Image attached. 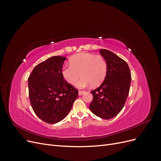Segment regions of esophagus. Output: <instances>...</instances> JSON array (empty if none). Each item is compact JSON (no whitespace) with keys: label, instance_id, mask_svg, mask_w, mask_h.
Masks as SVG:
<instances>
[{"label":"esophagus","instance_id":"1","mask_svg":"<svg viewBox=\"0 0 161 161\" xmlns=\"http://www.w3.org/2000/svg\"><path fill=\"white\" fill-rule=\"evenodd\" d=\"M85 91H79V96H80V95H82L83 94V93H85Z\"/></svg>","mask_w":161,"mask_h":161}]
</instances>
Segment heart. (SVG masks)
I'll return each instance as SVG.
<instances>
[{
	"label": "heart",
	"instance_id": "obj_1",
	"mask_svg": "<svg viewBox=\"0 0 161 161\" xmlns=\"http://www.w3.org/2000/svg\"><path fill=\"white\" fill-rule=\"evenodd\" d=\"M108 64L101 56H95L90 53L82 52L73 56L70 59V65L63 66L62 76L68 83L73 84L80 76L75 86L83 89L91 85H100L107 75Z\"/></svg>",
	"mask_w": 161,
	"mask_h": 161
}]
</instances>
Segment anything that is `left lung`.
<instances>
[{
	"label": "left lung",
	"mask_w": 161,
	"mask_h": 161,
	"mask_svg": "<svg viewBox=\"0 0 161 161\" xmlns=\"http://www.w3.org/2000/svg\"><path fill=\"white\" fill-rule=\"evenodd\" d=\"M99 52L107 62L108 71L103 83L91 91L93 99L89 109L99 118L109 119L124 108L129 94L131 72L126 62L114 53L105 49Z\"/></svg>",
	"instance_id": "left-lung-1"
}]
</instances>
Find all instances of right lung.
Here are the masks:
<instances>
[{
  "instance_id": "right-lung-1",
  "label": "right lung",
  "mask_w": 161,
  "mask_h": 161,
  "mask_svg": "<svg viewBox=\"0 0 161 161\" xmlns=\"http://www.w3.org/2000/svg\"><path fill=\"white\" fill-rule=\"evenodd\" d=\"M66 58L52 56L37 64L28 78L29 96L33 111L47 124H56L69 114L78 91L63 79Z\"/></svg>"
}]
</instances>
